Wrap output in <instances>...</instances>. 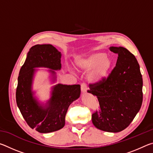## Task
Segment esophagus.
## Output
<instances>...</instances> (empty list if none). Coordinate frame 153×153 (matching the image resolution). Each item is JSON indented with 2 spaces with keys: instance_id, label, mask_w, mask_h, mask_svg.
<instances>
[{
  "instance_id": "esophagus-1",
  "label": "esophagus",
  "mask_w": 153,
  "mask_h": 153,
  "mask_svg": "<svg viewBox=\"0 0 153 153\" xmlns=\"http://www.w3.org/2000/svg\"><path fill=\"white\" fill-rule=\"evenodd\" d=\"M81 90L82 92H86L88 90V86L85 83H83L81 84Z\"/></svg>"
}]
</instances>
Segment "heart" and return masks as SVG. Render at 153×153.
Here are the masks:
<instances>
[{"mask_svg": "<svg viewBox=\"0 0 153 153\" xmlns=\"http://www.w3.org/2000/svg\"><path fill=\"white\" fill-rule=\"evenodd\" d=\"M77 64L83 70L91 69L88 74V79L90 82L98 83L107 77L112 65V61L105 53L97 52L79 59Z\"/></svg>", "mask_w": 153, "mask_h": 153, "instance_id": "1", "label": "heart"}]
</instances>
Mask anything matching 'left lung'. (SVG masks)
Masks as SVG:
<instances>
[{"mask_svg":"<svg viewBox=\"0 0 153 153\" xmlns=\"http://www.w3.org/2000/svg\"><path fill=\"white\" fill-rule=\"evenodd\" d=\"M110 51L118 55L115 67L102 82L90 84L88 92L97 97L100 108L92 115L94 126L108 132H120L140 109L143 82L132 53L121 46H111Z\"/></svg>","mask_w":153,"mask_h":153,"instance_id":"8db88e82","label":"left lung"}]
</instances>
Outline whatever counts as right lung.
Listing matches in <instances>:
<instances>
[{
    "instance_id": "1",
    "label": "right lung",
    "mask_w": 153,
    "mask_h": 153,
    "mask_svg": "<svg viewBox=\"0 0 153 153\" xmlns=\"http://www.w3.org/2000/svg\"><path fill=\"white\" fill-rule=\"evenodd\" d=\"M61 53L51 45H37L28 52L20 69L16 90V101L23 117L32 129L40 133L57 131L65 126L67 109L79 97L80 86L57 84L53 87L52 97L46 107L33 97L32 83L36 67H47L53 75L61 67Z\"/></svg>"
}]
</instances>
